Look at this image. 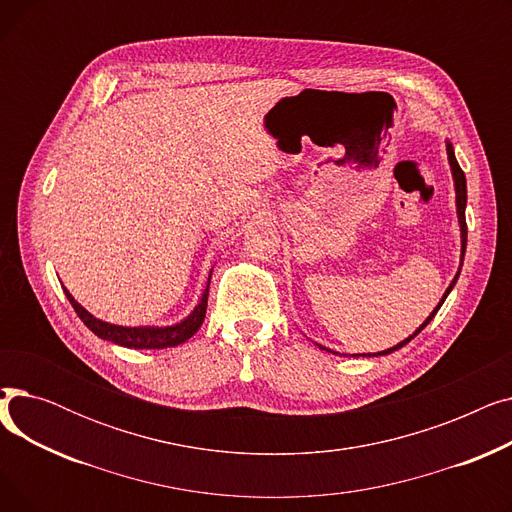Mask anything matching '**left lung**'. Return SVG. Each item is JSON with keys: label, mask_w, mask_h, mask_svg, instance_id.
Returning <instances> with one entry per match:
<instances>
[{"label": "left lung", "mask_w": 512, "mask_h": 512, "mask_svg": "<svg viewBox=\"0 0 512 512\" xmlns=\"http://www.w3.org/2000/svg\"><path fill=\"white\" fill-rule=\"evenodd\" d=\"M446 149H448V161H450V168H452V176H454V188H456V211H459V222H461V234H463V253H465V245H467V220H465V205H467V180H465V172L461 170V166H459V161H456V157H454V151H452V145H446ZM459 280V274H456V278H454V282ZM454 282L448 286V290H446V294H444V299H442V303L446 301V297H448V292L452 290V286H454ZM442 303L436 307V311L429 315L427 319H425V324L413 334V336H409L407 340H402L400 344H396L394 348H388V351H382V353H373V355H369V357H378V355H390V353H394V351H398V348H402L405 346L407 342H411L427 324L429 321L434 319V315L438 313V309L442 307Z\"/></svg>", "instance_id": "1"}]
</instances>
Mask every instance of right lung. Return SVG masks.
I'll use <instances>...</instances> for the list:
<instances>
[{
    "label": "right lung",
    "mask_w": 512,
    "mask_h": 512,
    "mask_svg": "<svg viewBox=\"0 0 512 512\" xmlns=\"http://www.w3.org/2000/svg\"><path fill=\"white\" fill-rule=\"evenodd\" d=\"M211 278V276H209ZM66 297L70 301V305L74 307L76 315L85 321V326L97 334L103 340H110L116 342L120 346L126 348H170V346H178L184 340L191 338L203 324L205 319V311H207V294H209V280H207V288L203 292V299L201 303L195 307V311L188 315L182 324L172 326V328H122V326H112V324H105V321L93 317L87 309L80 307L74 299L72 294L64 288Z\"/></svg>",
    "instance_id": "1"
}]
</instances>
